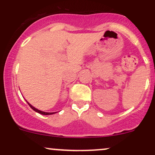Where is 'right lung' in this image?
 I'll return each instance as SVG.
<instances>
[{"label":"right lung","instance_id":"obj_1","mask_svg":"<svg viewBox=\"0 0 155 155\" xmlns=\"http://www.w3.org/2000/svg\"><path fill=\"white\" fill-rule=\"evenodd\" d=\"M27 103H28V105H29V106H31V108H32V109H33V110H34L35 111L38 112V113H39V114H43V115H51V114H54L57 113V112H44V111H40V110L37 109V108H35V107H33V106H32L31 104H30L29 103H28V102H27Z\"/></svg>","mask_w":155,"mask_h":155}]
</instances>
